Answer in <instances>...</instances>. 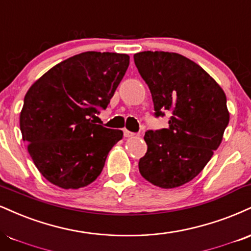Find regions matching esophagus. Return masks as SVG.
I'll return each mask as SVG.
<instances>
[{"mask_svg":"<svg viewBox=\"0 0 251 251\" xmlns=\"http://www.w3.org/2000/svg\"><path fill=\"white\" fill-rule=\"evenodd\" d=\"M133 135H134L133 132H129L127 129H124V137L129 138V137H133Z\"/></svg>","mask_w":251,"mask_h":251,"instance_id":"34e87169","label":"esophagus"}]
</instances>
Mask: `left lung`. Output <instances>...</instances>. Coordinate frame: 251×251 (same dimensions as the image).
Listing matches in <instances>:
<instances>
[{
    "label": "left lung",
    "instance_id": "1",
    "mask_svg": "<svg viewBox=\"0 0 251 251\" xmlns=\"http://www.w3.org/2000/svg\"><path fill=\"white\" fill-rule=\"evenodd\" d=\"M139 74L149 85L154 116L168 112V127L145 133L147 152L139 172L161 188L194 179L222 141L229 123L227 98L200 65L174 52L144 51L134 55Z\"/></svg>",
    "mask_w": 251,
    "mask_h": 251
}]
</instances>
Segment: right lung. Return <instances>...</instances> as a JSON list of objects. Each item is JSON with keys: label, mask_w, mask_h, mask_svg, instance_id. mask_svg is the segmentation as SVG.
Returning a JSON list of instances; mask_svg holds the SVG:
<instances>
[{"label": "right lung", "mask_w": 251, "mask_h": 251, "mask_svg": "<svg viewBox=\"0 0 251 251\" xmlns=\"http://www.w3.org/2000/svg\"><path fill=\"white\" fill-rule=\"evenodd\" d=\"M125 53L87 51L63 60L36 80L20 117L23 140L41 174L64 189L93 182L123 131L95 124L127 70Z\"/></svg>", "instance_id": "add662e5"}]
</instances>
